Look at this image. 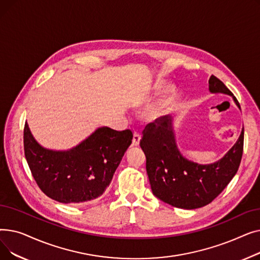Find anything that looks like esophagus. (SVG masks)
Returning <instances> with one entry per match:
<instances>
[{
    "mask_svg": "<svg viewBox=\"0 0 260 260\" xmlns=\"http://www.w3.org/2000/svg\"><path fill=\"white\" fill-rule=\"evenodd\" d=\"M140 140H141V136L139 133L134 132V137H133V145L138 146L140 144Z\"/></svg>",
    "mask_w": 260,
    "mask_h": 260,
    "instance_id": "obj_1",
    "label": "esophagus"
}]
</instances>
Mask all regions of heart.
<instances>
[{"label": "heart", "mask_w": 260, "mask_h": 260, "mask_svg": "<svg viewBox=\"0 0 260 260\" xmlns=\"http://www.w3.org/2000/svg\"><path fill=\"white\" fill-rule=\"evenodd\" d=\"M174 94H175V88L173 86H168L165 90H163L159 100L151 108H149V111L147 113L148 119L157 120L165 114L166 108L171 103Z\"/></svg>", "instance_id": "1"}]
</instances>
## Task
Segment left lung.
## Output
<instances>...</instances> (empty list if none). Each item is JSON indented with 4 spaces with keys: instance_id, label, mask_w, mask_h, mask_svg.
Listing matches in <instances>:
<instances>
[{
    "instance_id": "1",
    "label": "left lung",
    "mask_w": 260,
    "mask_h": 260,
    "mask_svg": "<svg viewBox=\"0 0 260 260\" xmlns=\"http://www.w3.org/2000/svg\"><path fill=\"white\" fill-rule=\"evenodd\" d=\"M211 93H224L237 99L222 82L211 76ZM173 118L149 123L140 146L146 157V172L153 194L175 208L194 210L211 203L236 175L243 151V128L236 143L218 161L199 165L186 159L176 142Z\"/></svg>"
}]
</instances>
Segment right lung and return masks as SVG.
<instances>
[{
	"label": "right lung",
	"instance_id": "1",
	"mask_svg": "<svg viewBox=\"0 0 260 260\" xmlns=\"http://www.w3.org/2000/svg\"><path fill=\"white\" fill-rule=\"evenodd\" d=\"M133 140L129 129L101 126L66 151L41 145L28 123L24 127L25 157L36 182L49 198L61 203H81L101 196Z\"/></svg>",
	"mask_w": 260,
	"mask_h": 260
}]
</instances>
